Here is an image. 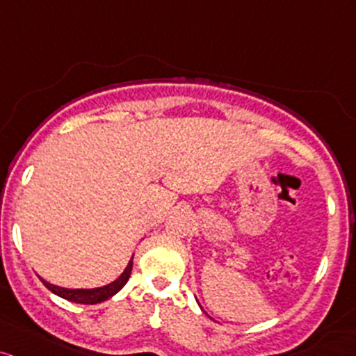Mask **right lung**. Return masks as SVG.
<instances>
[{"label": "right lung", "instance_id": "1", "mask_svg": "<svg viewBox=\"0 0 356 356\" xmlns=\"http://www.w3.org/2000/svg\"><path fill=\"white\" fill-rule=\"evenodd\" d=\"M131 267H134V257H131V260L128 261L124 272L121 273L115 282L108 284V286H104V287H97V289H64V287L52 286V284L45 282L44 279H42V282H44V286L49 289V291H52L54 294L60 296V298H64L67 300H72V302L97 304V302H103V300L109 299L111 296H115L116 292H118L120 289L128 282V279H130V273H131Z\"/></svg>", "mask_w": 356, "mask_h": 356}]
</instances>
